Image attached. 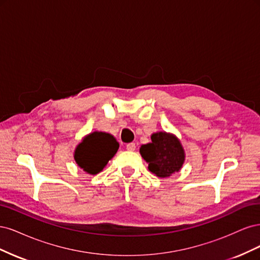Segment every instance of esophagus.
I'll use <instances>...</instances> for the list:
<instances>
[{
    "instance_id": "1",
    "label": "esophagus",
    "mask_w": 260,
    "mask_h": 260,
    "mask_svg": "<svg viewBox=\"0 0 260 260\" xmlns=\"http://www.w3.org/2000/svg\"><path fill=\"white\" fill-rule=\"evenodd\" d=\"M136 143H129V144H127V145H125V148H127L128 149V151H130V152H133V151H135V149H136Z\"/></svg>"
}]
</instances>
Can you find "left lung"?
Instances as JSON below:
<instances>
[{"instance_id": "left-lung-1", "label": "left lung", "mask_w": 260, "mask_h": 260, "mask_svg": "<svg viewBox=\"0 0 260 260\" xmlns=\"http://www.w3.org/2000/svg\"><path fill=\"white\" fill-rule=\"evenodd\" d=\"M152 142L141 146L140 153L148 162V169L157 177L165 178L179 171L184 161V151L179 140L166 132H157Z\"/></svg>"}]
</instances>
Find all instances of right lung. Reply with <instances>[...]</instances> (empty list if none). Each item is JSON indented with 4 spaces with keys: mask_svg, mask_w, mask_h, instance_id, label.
I'll return each instance as SVG.
<instances>
[{
    "mask_svg": "<svg viewBox=\"0 0 260 260\" xmlns=\"http://www.w3.org/2000/svg\"><path fill=\"white\" fill-rule=\"evenodd\" d=\"M119 143L105 132H93L77 146L75 159L90 175H96L117 153Z\"/></svg>",
    "mask_w": 260,
    "mask_h": 260,
    "instance_id": "add662e5",
    "label": "right lung"
}]
</instances>
